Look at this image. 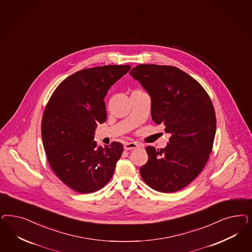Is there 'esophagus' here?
Masks as SVG:
<instances>
[{
	"label": "esophagus",
	"mask_w": 252,
	"mask_h": 252,
	"mask_svg": "<svg viewBox=\"0 0 252 252\" xmlns=\"http://www.w3.org/2000/svg\"><path fill=\"white\" fill-rule=\"evenodd\" d=\"M141 145L138 144V143H135V142H127V143H125L124 144V149L125 150H131V149H134V148H137V147H140Z\"/></svg>",
	"instance_id": "34e87169"
}]
</instances>
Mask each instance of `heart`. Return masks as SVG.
I'll use <instances>...</instances> for the list:
<instances>
[{
  "mask_svg": "<svg viewBox=\"0 0 252 252\" xmlns=\"http://www.w3.org/2000/svg\"><path fill=\"white\" fill-rule=\"evenodd\" d=\"M141 91H142V90H135V91H133V92H141Z\"/></svg>",
  "mask_w": 252,
  "mask_h": 252,
  "instance_id": "1",
  "label": "heart"
}]
</instances>
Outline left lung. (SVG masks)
Wrapping results in <instances>:
<instances>
[{
  "label": "left lung",
  "instance_id": "left-lung-1",
  "mask_svg": "<svg viewBox=\"0 0 252 252\" xmlns=\"http://www.w3.org/2000/svg\"><path fill=\"white\" fill-rule=\"evenodd\" d=\"M130 74L151 97L152 120L171 134L165 148L146 146L141 177L156 191L176 192L197 177L210 158L216 132L211 98L198 81L172 65L142 64Z\"/></svg>",
  "mask_w": 252,
  "mask_h": 252
}]
</instances>
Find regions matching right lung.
Wrapping results in <instances>:
<instances>
[{
    "label": "right lung",
    "mask_w": 252,
    "mask_h": 252,
    "mask_svg": "<svg viewBox=\"0 0 252 252\" xmlns=\"http://www.w3.org/2000/svg\"><path fill=\"white\" fill-rule=\"evenodd\" d=\"M130 65L85 68L62 81L45 106L41 138L49 164L67 187L81 194L103 188L112 178L123 146H96L94 130L106 121L104 98Z\"/></svg>",
    "instance_id": "obj_1"
}]
</instances>
